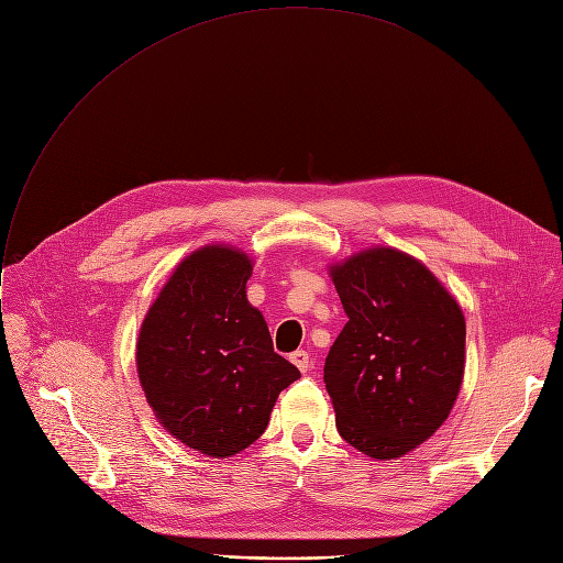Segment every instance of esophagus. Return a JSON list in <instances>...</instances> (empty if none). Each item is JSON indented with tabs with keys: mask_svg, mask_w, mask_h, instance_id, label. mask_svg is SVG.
Instances as JSON below:
<instances>
[{
	"mask_svg": "<svg viewBox=\"0 0 563 563\" xmlns=\"http://www.w3.org/2000/svg\"><path fill=\"white\" fill-rule=\"evenodd\" d=\"M289 361L305 374L307 369H309V363H311V358H309V354L305 352V350H296V352H291L289 354Z\"/></svg>",
	"mask_w": 563,
	"mask_h": 563,
	"instance_id": "obj_1",
	"label": "esophagus"
}]
</instances>
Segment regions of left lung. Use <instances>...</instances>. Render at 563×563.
<instances>
[{
    "label": "left lung",
    "instance_id": "1",
    "mask_svg": "<svg viewBox=\"0 0 563 563\" xmlns=\"http://www.w3.org/2000/svg\"><path fill=\"white\" fill-rule=\"evenodd\" d=\"M347 323L325 358L339 434L394 459L448 419L465 363L459 302L412 256L374 247L332 267Z\"/></svg>",
    "mask_w": 563,
    "mask_h": 563
}]
</instances>
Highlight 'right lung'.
<instances>
[{"label":"right lung","instance_id":"obj_1","mask_svg":"<svg viewBox=\"0 0 563 563\" xmlns=\"http://www.w3.org/2000/svg\"><path fill=\"white\" fill-rule=\"evenodd\" d=\"M250 276L252 261L238 250L191 254L151 305L137 339V374L157 421L216 459L250 448L278 394L300 378L247 300Z\"/></svg>","mask_w":563,"mask_h":563}]
</instances>
